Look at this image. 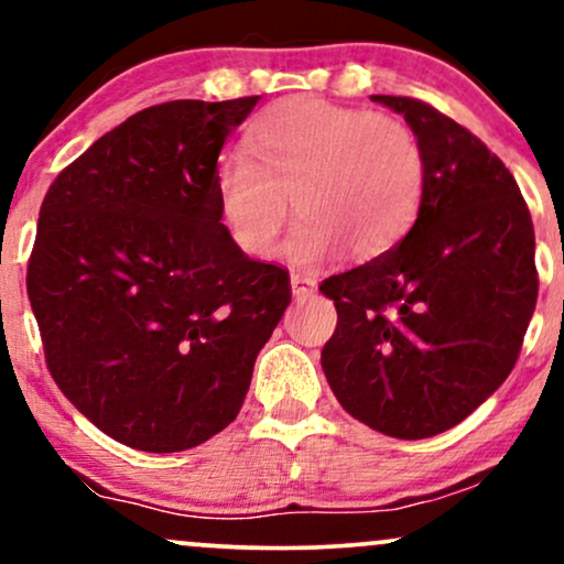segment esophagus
Wrapping results in <instances>:
<instances>
[{
  "mask_svg": "<svg viewBox=\"0 0 564 564\" xmlns=\"http://www.w3.org/2000/svg\"><path fill=\"white\" fill-rule=\"evenodd\" d=\"M315 289H318V283H315L313 275L300 273V270L291 273V291H294L296 300H307V296L315 294Z\"/></svg>",
  "mask_w": 564,
  "mask_h": 564,
  "instance_id": "obj_1",
  "label": "esophagus"
}]
</instances>
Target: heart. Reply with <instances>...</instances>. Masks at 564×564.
I'll return each mask as SVG.
<instances>
[{"instance_id": "heart-1", "label": "heart", "mask_w": 564, "mask_h": 564, "mask_svg": "<svg viewBox=\"0 0 564 564\" xmlns=\"http://www.w3.org/2000/svg\"><path fill=\"white\" fill-rule=\"evenodd\" d=\"M426 159L416 132L394 116L321 97L275 102L246 134V156L219 161L217 215L238 251H275L289 198L302 219L286 243L294 262H315L336 243L358 260L390 251L416 223Z\"/></svg>"}]
</instances>
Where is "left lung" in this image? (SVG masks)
I'll list each match as a JSON object with an SVG mask.
<instances>
[{
    "mask_svg": "<svg viewBox=\"0 0 564 564\" xmlns=\"http://www.w3.org/2000/svg\"><path fill=\"white\" fill-rule=\"evenodd\" d=\"M373 100L422 142L424 200L403 241L321 283L336 304L321 366L349 416L422 440L464 422L520 358L539 300L533 219L467 127L416 97Z\"/></svg>",
    "mask_w": 564,
    "mask_h": 564,
    "instance_id": "left-lung-1",
    "label": "left lung"
}]
</instances>
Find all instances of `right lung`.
<instances>
[{"instance_id": "1", "label": "right lung", "mask_w": 564, "mask_h": 564, "mask_svg": "<svg viewBox=\"0 0 564 564\" xmlns=\"http://www.w3.org/2000/svg\"><path fill=\"white\" fill-rule=\"evenodd\" d=\"M260 97L142 108L55 177L29 289L61 392L129 448H196L241 411L289 270L238 251L217 215L228 134Z\"/></svg>"}]
</instances>
